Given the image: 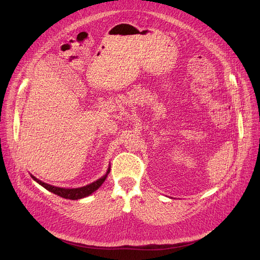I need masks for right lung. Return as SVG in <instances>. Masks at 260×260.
I'll return each mask as SVG.
<instances>
[{"label":"right lung","mask_w":260,"mask_h":260,"mask_svg":"<svg viewBox=\"0 0 260 260\" xmlns=\"http://www.w3.org/2000/svg\"><path fill=\"white\" fill-rule=\"evenodd\" d=\"M109 173H110V168L108 169L107 174L105 176H102V177L99 178L98 180L94 181L90 184H87L85 186H81V188H76V189H66V188H59V186L51 185V184H48L46 182H43L41 180L37 179L36 177H34L33 175H30V177H32L37 183H39L40 185H43L44 188L47 189L48 191L54 193V194H56L60 197H63V199L76 201V200H80V199H84V197L90 195L92 192H95L96 190H98L99 186L103 182H105Z\"/></svg>","instance_id":"obj_1"}]
</instances>
